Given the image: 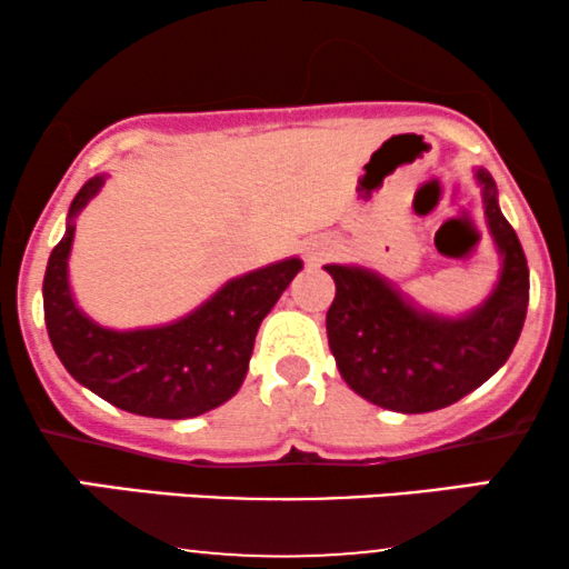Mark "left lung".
<instances>
[{"mask_svg":"<svg viewBox=\"0 0 569 569\" xmlns=\"http://www.w3.org/2000/svg\"><path fill=\"white\" fill-rule=\"evenodd\" d=\"M476 176L485 184V211L502 253V276L487 305L471 316L460 321L422 316L375 272L326 267L337 283L326 312L329 348L342 380L377 407L403 415L449 407L487 382L521 335L530 267L513 227L500 213L492 176Z\"/></svg>","mask_w":569,"mask_h":569,"instance_id":"obj_1","label":"left lung"}]
</instances>
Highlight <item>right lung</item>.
<instances>
[{
	"label": "right lung",
	"instance_id": "add662e5",
	"mask_svg": "<svg viewBox=\"0 0 569 569\" xmlns=\"http://www.w3.org/2000/svg\"><path fill=\"white\" fill-rule=\"evenodd\" d=\"M96 176L69 208V227L44 270V323L61 363L103 401L160 420H187L238 393L259 323L302 270L299 259L234 278L192 316L171 326L109 331L77 310L67 283L74 217L101 189Z\"/></svg>",
	"mask_w": 569,
	"mask_h": 569
}]
</instances>
